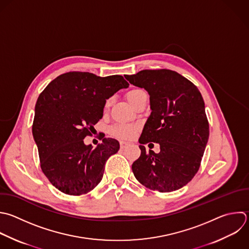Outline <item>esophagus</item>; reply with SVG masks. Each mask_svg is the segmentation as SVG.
I'll list each match as a JSON object with an SVG mask.
<instances>
[{"instance_id":"obj_1","label":"esophagus","mask_w":249,"mask_h":249,"mask_svg":"<svg viewBox=\"0 0 249 249\" xmlns=\"http://www.w3.org/2000/svg\"><path fill=\"white\" fill-rule=\"evenodd\" d=\"M120 146H121V149H124V148H126L128 146V143L124 142V141H121Z\"/></svg>"}]
</instances>
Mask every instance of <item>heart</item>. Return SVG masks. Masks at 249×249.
<instances>
[{
    "label": "heart",
    "mask_w": 249,
    "mask_h": 249,
    "mask_svg": "<svg viewBox=\"0 0 249 249\" xmlns=\"http://www.w3.org/2000/svg\"><path fill=\"white\" fill-rule=\"evenodd\" d=\"M145 94L143 90L141 89H131L129 91L126 92L125 97L127 99V101L129 102V104L133 107L138 100L140 99V97ZM111 105V99H108L105 103V107L108 108ZM110 134L113 135L114 137L120 138V139H131L135 136L136 132H137V127L135 125H124V124H116L110 127L109 129Z\"/></svg>",
    "instance_id": "1"
}]
</instances>
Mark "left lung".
<instances>
[{"instance_id":"8db88e82","label":"left lung","mask_w":249,"mask_h":249,"mask_svg":"<svg viewBox=\"0 0 249 249\" xmlns=\"http://www.w3.org/2000/svg\"><path fill=\"white\" fill-rule=\"evenodd\" d=\"M124 77L149 93L152 111L139 138L141 155L132 163L133 174L148 189L176 191L197 172L208 141L202 96L193 83L171 70H143ZM149 142L160 144L159 154L145 152L143 144Z\"/></svg>"}]
</instances>
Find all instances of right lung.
I'll return each instance as SVG.
<instances>
[{"label":"right lung","mask_w":249,"mask_h":249,"mask_svg":"<svg viewBox=\"0 0 249 249\" xmlns=\"http://www.w3.org/2000/svg\"><path fill=\"white\" fill-rule=\"evenodd\" d=\"M128 86L120 75L69 72L51 82L40 94L32 133L43 172L62 193L84 195L102 180L105 163L119 151L120 143L102 138L92 149L84 139L102 119L106 100Z\"/></svg>","instance_id":"add662e5"}]
</instances>
